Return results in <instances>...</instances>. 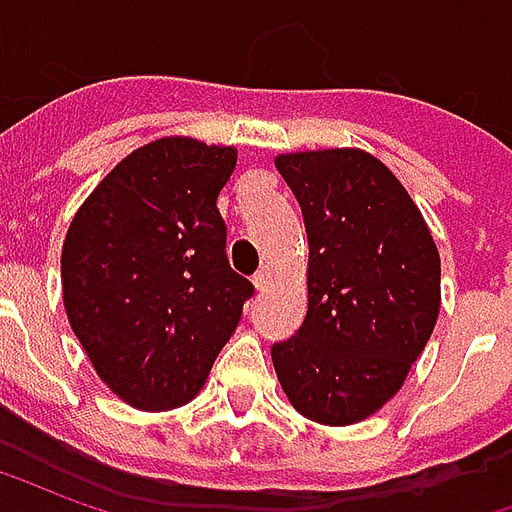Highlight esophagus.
I'll list each match as a JSON object with an SVG mask.
<instances>
[{
  "instance_id": "obj_1",
  "label": "esophagus",
  "mask_w": 512,
  "mask_h": 512,
  "mask_svg": "<svg viewBox=\"0 0 512 512\" xmlns=\"http://www.w3.org/2000/svg\"><path fill=\"white\" fill-rule=\"evenodd\" d=\"M252 282H255V288L260 290V293H266L268 285H271V271H268V268H260L255 277H252Z\"/></svg>"
}]
</instances>
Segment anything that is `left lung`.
I'll return each instance as SVG.
<instances>
[{"label": "left lung", "instance_id": "8db88e82", "mask_svg": "<svg viewBox=\"0 0 512 512\" xmlns=\"http://www.w3.org/2000/svg\"><path fill=\"white\" fill-rule=\"evenodd\" d=\"M307 241V315L271 345L296 411L321 425L376 414L425 351L441 304V263L403 183L365 150L277 158Z\"/></svg>", "mask_w": 512, "mask_h": 512}]
</instances>
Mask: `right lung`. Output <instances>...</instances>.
Here are the masks:
<instances>
[{
    "mask_svg": "<svg viewBox=\"0 0 512 512\" xmlns=\"http://www.w3.org/2000/svg\"><path fill=\"white\" fill-rule=\"evenodd\" d=\"M233 147L167 136L106 175L62 246V299L95 373L128 406L189 403L255 285L227 260L216 208Z\"/></svg>",
    "mask_w": 512,
    "mask_h": 512,
    "instance_id": "1",
    "label": "right lung"
}]
</instances>
